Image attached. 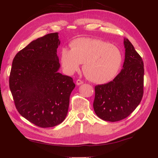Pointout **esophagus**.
<instances>
[{
    "label": "esophagus",
    "instance_id": "obj_1",
    "mask_svg": "<svg viewBox=\"0 0 158 158\" xmlns=\"http://www.w3.org/2000/svg\"><path fill=\"white\" fill-rule=\"evenodd\" d=\"M82 84H83V81H82V80H80V79L76 80V85H78Z\"/></svg>",
    "mask_w": 158,
    "mask_h": 158
}]
</instances>
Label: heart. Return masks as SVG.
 <instances>
[{
    "label": "heart",
    "mask_w": 158,
    "mask_h": 158,
    "mask_svg": "<svg viewBox=\"0 0 158 158\" xmlns=\"http://www.w3.org/2000/svg\"><path fill=\"white\" fill-rule=\"evenodd\" d=\"M71 49L60 51L62 66L68 74L77 70L80 63L86 77L94 82H109L120 69L123 55L118 47L102 40L80 37L70 44Z\"/></svg>",
    "instance_id": "obj_1"
}]
</instances>
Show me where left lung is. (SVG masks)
<instances>
[{
  "instance_id": "obj_1",
  "label": "left lung",
  "mask_w": 158,
  "mask_h": 158,
  "mask_svg": "<svg viewBox=\"0 0 158 158\" xmlns=\"http://www.w3.org/2000/svg\"><path fill=\"white\" fill-rule=\"evenodd\" d=\"M125 59L123 69L107 84L95 86L94 109L104 121L123 120L135 111L144 94V63L128 39L124 40Z\"/></svg>"
}]
</instances>
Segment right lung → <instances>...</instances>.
Masks as SVG:
<instances>
[{"mask_svg": "<svg viewBox=\"0 0 158 158\" xmlns=\"http://www.w3.org/2000/svg\"><path fill=\"white\" fill-rule=\"evenodd\" d=\"M58 33L31 41L14 56L9 86L21 115L41 128L63 122L68 113L70 95L75 84L58 73Z\"/></svg>", "mask_w": 158, "mask_h": 158, "instance_id": "right-lung-1", "label": "right lung"}]
</instances>
